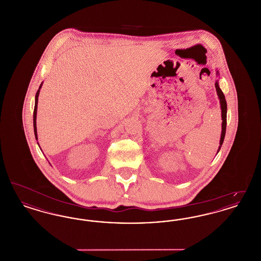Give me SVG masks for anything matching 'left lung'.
Here are the masks:
<instances>
[{
    "instance_id": "1",
    "label": "left lung",
    "mask_w": 261,
    "mask_h": 261,
    "mask_svg": "<svg viewBox=\"0 0 261 261\" xmlns=\"http://www.w3.org/2000/svg\"><path fill=\"white\" fill-rule=\"evenodd\" d=\"M215 88L217 91V95L220 99V105H221V113H222V132H221V138H220V146L219 149L221 148L222 144H223L224 138H225V133H226V124H227V102L225 99L223 92L221 91V89L218 86V82L215 83Z\"/></svg>"
}]
</instances>
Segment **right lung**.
<instances>
[{"instance_id":"right-lung-1","label":"right lung","mask_w":261,"mask_h":261,"mask_svg":"<svg viewBox=\"0 0 261 261\" xmlns=\"http://www.w3.org/2000/svg\"><path fill=\"white\" fill-rule=\"evenodd\" d=\"M42 87V84L40 85L39 90L36 93V97H35V108H34V112H33V125H34V133H35V138L37 139V127H36V114H37V105L38 97H39V93H40V89Z\"/></svg>"}]
</instances>
